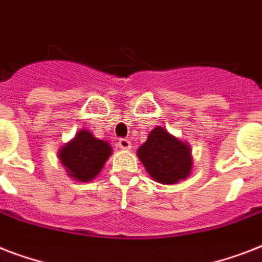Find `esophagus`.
<instances>
[{
	"label": "esophagus",
	"instance_id": "34e87169",
	"mask_svg": "<svg viewBox=\"0 0 262 262\" xmlns=\"http://www.w3.org/2000/svg\"><path fill=\"white\" fill-rule=\"evenodd\" d=\"M118 147L121 149H130L132 143L127 139H119L118 140Z\"/></svg>",
	"mask_w": 262,
	"mask_h": 262
}]
</instances>
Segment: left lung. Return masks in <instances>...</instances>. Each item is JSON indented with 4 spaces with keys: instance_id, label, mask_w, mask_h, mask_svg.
Instances as JSON below:
<instances>
[{
    "instance_id": "left-lung-1",
    "label": "left lung",
    "mask_w": 262,
    "mask_h": 262,
    "mask_svg": "<svg viewBox=\"0 0 262 262\" xmlns=\"http://www.w3.org/2000/svg\"><path fill=\"white\" fill-rule=\"evenodd\" d=\"M137 154L148 174L159 183L172 185L190 174V148L163 127L156 126Z\"/></svg>"
}]
</instances>
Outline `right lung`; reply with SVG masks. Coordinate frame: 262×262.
<instances>
[{
  "mask_svg": "<svg viewBox=\"0 0 262 262\" xmlns=\"http://www.w3.org/2000/svg\"><path fill=\"white\" fill-rule=\"evenodd\" d=\"M110 155V145L94 137L88 130H80L75 139L59 151V159L69 175L80 182L94 179Z\"/></svg>",
  "mask_w": 262,
  "mask_h": 262,
  "instance_id": "obj_1",
  "label": "right lung"
}]
</instances>
